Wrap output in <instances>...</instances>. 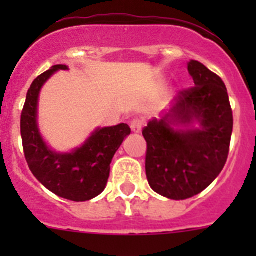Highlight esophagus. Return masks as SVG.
Masks as SVG:
<instances>
[{"label":"esophagus","mask_w":256,"mask_h":256,"mask_svg":"<svg viewBox=\"0 0 256 256\" xmlns=\"http://www.w3.org/2000/svg\"><path fill=\"white\" fill-rule=\"evenodd\" d=\"M142 126H144V122H142L141 119H138V118H136V119H133V120L130 122V128H132V132L134 133L141 132Z\"/></svg>","instance_id":"1"}]
</instances>
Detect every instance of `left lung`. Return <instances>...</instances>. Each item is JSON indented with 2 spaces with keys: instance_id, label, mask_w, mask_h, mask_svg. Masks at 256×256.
<instances>
[{
  "instance_id": "left-lung-1",
  "label": "left lung",
  "mask_w": 256,
  "mask_h": 256,
  "mask_svg": "<svg viewBox=\"0 0 256 256\" xmlns=\"http://www.w3.org/2000/svg\"><path fill=\"white\" fill-rule=\"evenodd\" d=\"M195 86L176 97V105L160 120L142 130L146 176L155 192L184 200L204 191L224 168L230 152L234 115L227 88L219 76L198 61L188 62ZM182 124L198 120V130L174 131L170 119Z\"/></svg>"
}]
</instances>
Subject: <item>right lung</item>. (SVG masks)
<instances>
[{
    "mask_svg": "<svg viewBox=\"0 0 256 256\" xmlns=\"http://www.w3.org/2000/svg\"><path fill=\"white\" fill-rule=\"evenodd\" d=\"M60 69L66 70L68 66H52L37 76L28 90L20 118L22 150L30 172L47 190L68 200L87 201L105 190L110 162L130 128L122 123L97 130L82 148L70 154L50 150L38 132L37 101L44 82Z\"/></svg>",
    "mask_w": 256,
    "mask_h": 256,
    "instance_id": "right-lung-1",
    "label": "right lung"
}]
</instances>
